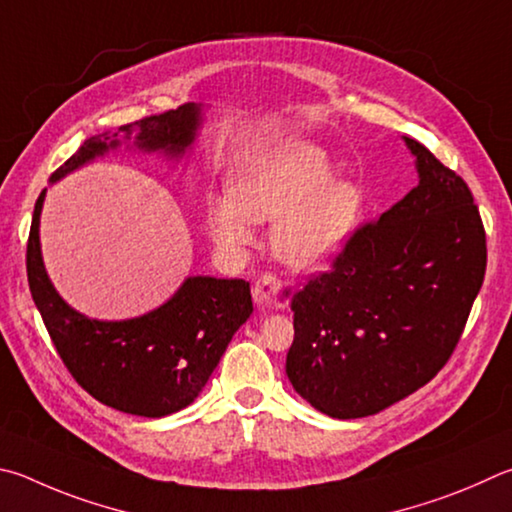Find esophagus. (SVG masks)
<instances>
[{"instance_id": "34e87169", "label": "esophagus", "mask_w": 512, "mask_h": 512, "mask_svg": "<svg viewBox=\"0 0 512 512\" xmlns=\"http://www.w3.org/2000/svg\"><path fill=\"white\" fill-rule=\"evenodd\" d=\"M288 295H291V288L284 286L280 277L273 273L262 275L253 286V300L259 309H280L288 302Z\"/></svg>"}]
</instances>
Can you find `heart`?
<instances>
[{"instance_id":"1","label":"heart","mask_w":512,"mask_h":512,"mask_svg":"<svg viewBox=\"0 0 512 512\" xmlns=\"http://www.w3.org/2000/svg\"><path fill=\"white\" fill-rule=\"evenodd\" d=\"M362 206L358 185L333 179L320 147L286 143L239 167L230 197L210 201L208 228L219 246L241 248L253 241V221H275V255L297 271H318L358 228Z\"/></svg>"}]
</instances>
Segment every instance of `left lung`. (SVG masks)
I'll list each match as a JSON object with an SVG mask.
<instances>
[{
  "label": "left lung",
  "instance_id": "8db88e82",
  "mask_svg": "<svg viewBox=\"0 0 512 512\" xmlns=\"http://www.w3.org/2000/svg\"><path fill=\"white\" fill-rule=\"evenodd\" d=\"M418 185L358 228L333 268L291 300L286 376L333 418L403 401L439 374L486 275V232L472 192L414 138Z\"/></svg>",
  "mask_w": 512,
  "mask_h": 512
}]
</instances>
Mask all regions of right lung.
Here are the masks:
<instances>
[{"label":"right lung","mask_w":512,"mask_h":512,"mask_svg":"<svg viewBox=\"0 0 512 512\" xmlns=\"http://www.w3.org/2000/svg\"><path fill=\"white\" fill-rule=\"evenodd\" d=\"M201 105H181L159 116L123 125L116 134L87 138L71 159L51 174V183L76 172L109 150L117 136L143 152L181 159L197 141ZM46 190L35 201L26 273L33 302L55 349L76 383L118 412L161 418L188 407L206 387L235 331L253 313L246 280L188 277L159 309L129 320H94L62 300L46 275L40 248V215Z\"/></svg>","instance_id":"right-lung-1"}]
</instances>
